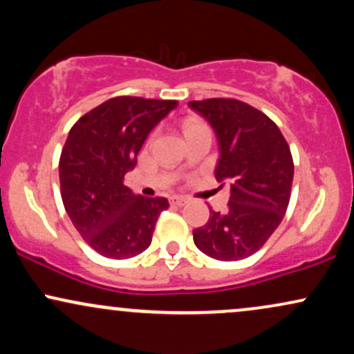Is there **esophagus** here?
Returning a JSON list of instances; mask_svg holds the SVG:
<instances>
[{
  "label": "esophagus",
  "mask_w": 354,
  "mask_h": 354,
  "mask_svg": "<svg viewBox=\"0 0 354 354\" xmlns=\"http://www.w3.org/2000/svg\"><path fill=\"white\" fill-rule=\"evenodd\" d=\"M169 203H171V205H176V206H183V205H185V203H188V198H185V196H173L171 200H169Z\"/></svg>",
  "instance_id": "obj_1"
}]
</instances>
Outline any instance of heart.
<instances>
[{"label": "heart", "instance_id": "obj_1", "mask_svg": "<svg viewBox=\"0 0 354 354\" xmlns=\"http://www.w3.org/2000/svg\"><path fill=\"white\" fill-rule=\"evenodd\" d=\"M201 123H198V121H186L185 123V133L186 135H188V133H191V131H194V129H198V128H201Z\"/></svg>", "mask_w": 354, "mask_h": 354}]
</instances>
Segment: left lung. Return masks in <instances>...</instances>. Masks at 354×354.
<instances>
[{"instance_id":"1","label":"left lung","mask_w":354,"mask_h":354,"mask_svg":"<svg viewBox=\"0 0 354 354\" xmlns=\"http://www.w3.org/2000/svg\"><path fill=\"white\" fill-rule=\"evenodd\" d=\"M188 104L213 126L219 143L214 176L231 185L228 211L211 209L208 223L193 230L194 245L219 261L245 259L261 250L290 205V145L273 120L245 101L209 98Z\"/></svg>"}]
</instances>
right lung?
<instances>
[{
    "label": "right lung",
    "mask_w": 354,
    "mask_h": 354,
    "mask_svg": "<svg viewBox=\"0 0 354 354\" xmlns=\"http://www.w3.org/2000/svg\"><path fill=\"white\" fill-rule=\"evenodd\" d=\"M178 106L174 100L116 96L73 124L59 156L64 209L96 253L124 259L151 245L166 198L133 194L123 185L149 131Z\"/></svg>",
    "instance_id": "right-lung-1"
}]
</instances>
